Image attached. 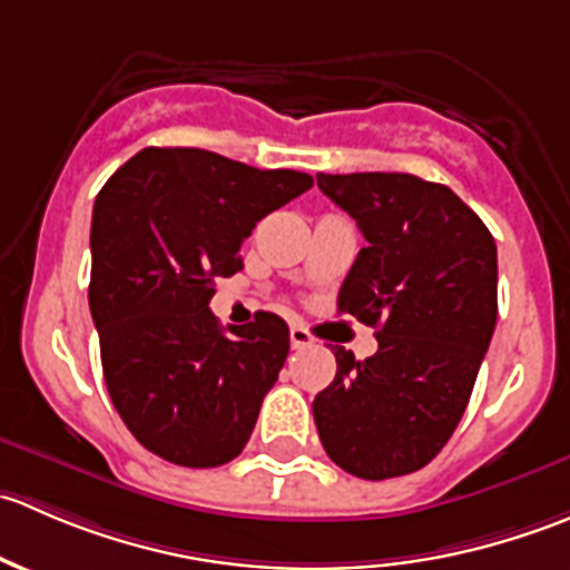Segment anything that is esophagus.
<instances>
[{"label": "esophagus", "mask_w": 570, "mask_h": 570, "mask_svg": "<svg viewBox=\"0 0 570 570\" xmlns=\"http://www.w3.org/2000/svg\"><path fill=\"white\" fill-rule=\"evenodd\" d=\"M289 342H292V347H295V350H306V347H312V344H314V336L303 325H292L289 327Z\"/></svg>", "instance_id": "1"}]
</instances>
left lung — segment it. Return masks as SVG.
Masks as SVG:
<instances>
[{
	"instance_id": "obj_1",
	"label": "left lung",
	"mask_w": 570,
	"mask_h": 570,
	"mask_svg": "<svg viewBox=\"0 0 570 570\" xmlns=\"http://www.w3.org/2000/svg\"><path fill=\"white\" fill-rule=\"evenodd\" d=\"M366 239L338 314L377 327L366 361L333 347L314 396L327 458L361 480L428 465L455 433L497 325V243L450 187L411 174H317Z\"/></svg>"
}]
</instances>
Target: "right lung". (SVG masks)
<instances>
[{
	"instance_id": "obj_1",
	"label": "right lung",
	"mask_w": 570,
	"mask_h": 570,
	"mask_svg": "<svg viewBox=\"0 0 570 570\" xmlns=\"http://www.w3.org/2000/svg\"><path fill=\"white\" fill-rule=\"evenodd\" d=\"M312 184L204 148H142L96 195L88 301L107 392L154 455L215 469L248 444L289 327L258 312L226 331L209 301L217 278L243 269L256 223Z\"/></svg>"
}]
</instances>
